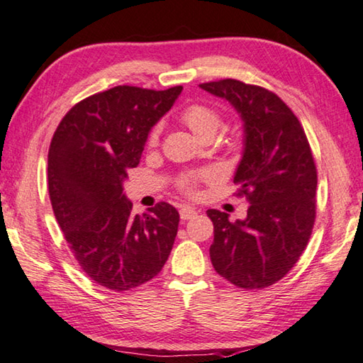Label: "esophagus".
I'll return each instance as SVG.
<instances>
[{"label": "esophagus", "mask_w": 363, "mask_h": 363, "mask_svg": "<svg viewBox=\"0 0 363 363\" xmlns=\"http://www.w3.org/2000/svg\"><path fill=\"white\" fill-rule=\"evenodd\" d=\"M196 215H198V212H196L194 208H191V207L185 206V207L180 208V218L182 220H191V218L196 217Z\"/></svg>", "instance_id": "esophagus-1"}]
</instances>
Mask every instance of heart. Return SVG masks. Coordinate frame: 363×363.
I'll list each match as a JSON object with an SVG mask.
<instances>
[{
	"label": "heart",
	"mask_w": 363,
	"mask_h": 363,
	"mask_svg": "<svg viewBox=\"0 0 363 363\" xmlns=\"http://www.w3.org/2000/svg\"><path fill=\"white\" fill-rule=\"evenodd\" d=\"M182 121L185 123L189 129H191L196 135L202 140L212 138L221 125V114L217 108L206 104H191L188 105L185 110L182 111ZM162 127L161 124H156L148 133L146 142L148 145H156L159 135H161ZM211 178L208 172H193V174H185L178 178L177 186L182 189L185 194H194L198 189V183L202 180Z\"/></svg>",
	"instance_id": "heart-1"
}]
</instances>
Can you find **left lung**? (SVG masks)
Wrapping results in <instances>:
<instances>
[{
	"label": "left lung",
	"instance_id": "left-lung-1",
	"mask_svg": "<svg viewBox=\"0 0 363 363\" xmlns=\"http://www.w3.org/2000/svg\"><path fill=\"white\" fill-rule=\"evenodd\" d=\"M240 113L245 150L234 183L250 207L244 221L211 208V259L228 282L262 290L289 274L315 221L317 169L306 133L289 105L262 86L239 79L199 84Z\"/></svg>",
	"mask_w": 363,
	"mask_h": 363
}]
</instances>
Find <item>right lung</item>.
Wrapping results in <instances>:
<instances>
[{
  "label": "right lung",
  "mask_w": 363,
  "mask_h": 363,
  "mask_svg": "<svg viewBox=\"0 0 363 363\" xmlns=\"http://www.w3.org/2000/svg\"><path fill=\"white\" fill-rule=\"evenodd\" d=\"M182 89L116 86L89 95L50 140L48 183L57 223L81 269L105 289L125 291L151 281L174 247L177 208L159 202L133 215L123 182Z\"/></svg>",
  "instance_id": "add662e5"
}]
</instances>
